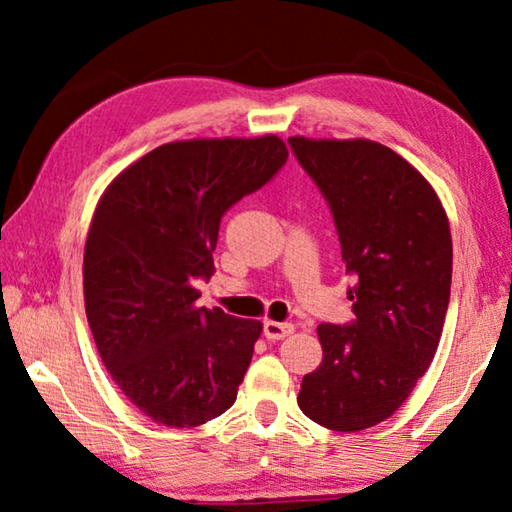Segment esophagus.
Instances as JSON below:
<instances>
[{"mask_svg":"<svg viewBox=\"0 0 512 512\" xmlns=\"http://www.w3.org/2000/svg\"><path fill=\"white\" fill-rule=\"evenodd\" d=\"M293 334V325L289 323H275V320H266L264 323V336L268 341H282Z\"/></svg>","mask_w":512,"mask_h":512,"instance_id":"esophagus-1","label":"esophagus"}]
</instances>
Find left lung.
Masks as SVG:
<instances>
[{"mask_svg": "<svg viewBox=\"0 0 512 512\" xmlns=\"http://www.w3.org/2000/svg\"><path fill=\"white\" fill-rule=\"evenodd\" d=\"M289 144L332 207L350 325H318L320 366L298 406L320 427L354 433L400 409L429 370L452 287V232L436 189L400 153L372 140Z\"/></svg>", "mask_w": 512, "mask_h": 512, "instance_id": "obj_1", "label": "left lung"}]
</instances>
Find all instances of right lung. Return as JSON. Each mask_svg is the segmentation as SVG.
I'll use <instances>...</instances> for the list:
<instances>
[{
	"label": "right lung",
	"mask_w": 512,
	"mask_h": 512,
	"mask_svg": "<svg viewBox=\"0 0 512 512\" xmlns=\"http://www.w3.org/2000/svg\"><path fill=\"white\" fill-rule=\"evenodd\" d=\"M287 158L277 135L178 140L101 194L83 255L85 314L112 381L153 422L192 429L235 404L262 323L196 307L194 284L214 275L221 216Z\"/></svg>",
	"instance_id": "add662e5"
}]
</instances>
